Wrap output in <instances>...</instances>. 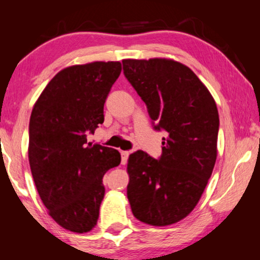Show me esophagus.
<instances>
[{
  "label": "esophagus",
  "instance_id": "34e87169",
  "mask_svg": "<svg viewBox=\"0 0 260 260\" xmlns=\"http://www.w3.org/2000/svg\"><path fill=\"white\" fill-rule=\"evenodd\" d=\"M128 155H129V151H121V162H122V165H124V164L127 162Z\"/></svg>",
  "mask_w": 260,
  "mask_h": 260
}]
</instances>
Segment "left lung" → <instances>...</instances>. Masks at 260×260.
<instances>
[{"label": "left lung", "instance_id": "1", "mask_svg": "<svg viewBox=\"0 0 260 260\" xmlns=\"http://www.w3.org/2000/svg\"><path fill=\"white\" fill-rule=\"evenodd\" d=\"M122 63L154 128L168 132L159 160L142 150L128 157V201L139 221L172 225L196 208L215 165V100L189 67L174 59L129 58Z\"/></svg>", "mask_w": 260, "mask_h": 260}]
</instances>
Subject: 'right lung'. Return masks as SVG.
Segmentation results:
<instances>
[{
  "mask_svg": "<svg viewBox=\"0 0 260 260\" xmlns=\"http://www.w3.org/2000/svg\"><path fill=\"white\" fill-rule=\"evenodd\" d=\"M121 71L117 61L70 66L50 80L32 107V178L49 215L68 231L95 228L105 194L103 177L121 162L116 149L86 140L104 122V104Z\"/></svg>",
  "mask_w": 260,
  "mask_h": 260,
  "instance_id": "add662e5",
  "label": "right lung"
}]
</instances>
